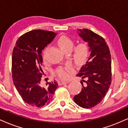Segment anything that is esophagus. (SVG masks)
<instances>
[{
    "label": "esophagus",
    "instance_id": "esophagus-1",
    "mask_svg": "<svg viewBox=\"0 0 128 128\" xmlns=\"http://www.w3.org/2000/svg\"><path fill=\"white\" fill-rule=\"evenodd\" d=\"M69 82V81H60L59 82H58V84H59V86H62V85L66 84H68Z\"/></svg>",
    "mask_w": 128,
    "mask_h": 128
}]
</instances>
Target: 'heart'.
Returning a JSON list of instances; mask_svg holds the SVG:
<instances>
[{
	"label": "heart",
	"instance_id": "b5f03b06",
	"mask_svg": "<svg viewBox=\"0 0 128 128\" xmlns=\"http://www.w3.org/2000/svg\"><path fill=\"white\" fill-rule=\"evenodd\" d=\"M58 45L63 51L67 50H71L74 47V42L71 38L66 36H62L58 42ZM48 49L46 48L44 52V57H45V53ZM89 54V47L86 42H82L79 43L75 48L74 52V59L78 62H84ZM70 69L68 68L60 67L56 70V73L60 78L64 80H66L70 76Z\"/></svg>",
	"mask_w": 128,
	"mask_h": 128
}]
</instances>
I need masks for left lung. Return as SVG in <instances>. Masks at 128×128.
Here are the masks:
<instances>
[{"instance_id":"left-lung-1","label":"left lung","mask_w":128,"mask_h":128,"mask_svg":"<svg viewBox=\"0 0 128 128\" xmlns=\"http://www.w3.org/2000/svg\"><path fill=\"white\" fill-rule=\"evenodd\" d=\"M78 31L80 37L88 42L90 54L77 74L82 79V87L81 92L74 96V100L79 106L90 108L100 103L111 84V54L102 37L86 28Z\"/></svg>"}]
</instances>
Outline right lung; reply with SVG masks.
<instances>
[{
	"label": "right lung",
	"mask_w": 128,
	"mask_h": 128,
	"mask_svg": "<svg viewBox=\"0 0 128 128\" xmlns=\"http://www.w3.org/2000/svg\"><path fill=\"white\" fill-rule=\"evenodd\" d=\"M57 35L52 31L35 30L26 32L16 42L12 52V79L17 91L26 103L33 107L48 104L53 99L58 84H41L44 74L42 50Z\"/></svg>",
	"instance_id": "right-lung-1"
}]
</instances>
